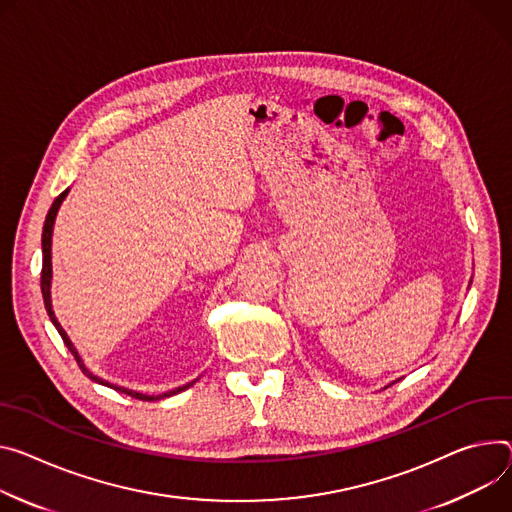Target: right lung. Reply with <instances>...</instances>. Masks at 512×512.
Masks as SVG:
<instances>
[{
  "label": "right lung",
  "mask_w": 512,
  "mask_h": 512,
  "mask_svg": "<svg viewBox=\"0 0 512 512\" xmlns=\"http://www.w3.org/2000/svg\"><path fill=\"white\" fill-rule=\"evenodd\" d=\"M67 192H69V190H65L61 196H57V200L53 202V206H51V210H49V214H46V220H44V228H42V271H40V288H42L44 308H46V312H49V318H51V322H53L55 327H57V331H59V335H61L63 343L67 345V349H69V351H71V355L75 357V361H77L79 369L83 371V374H85L87 378H91V380L98 382V384H104V386H108V388H114V390H118V392H124V394H128V396H132V398H136V400H147V402H149V400H159V398H165V396H171V394H177V392H181V390H185V388H190L192 384H196V380H194V382H190V384L181 386V388H175V390H171V392L161 394V396H157V398H155V396H147V394H141V392H132V390H126V388L110 386L108 382H104V380L96 378V376L91 374V371L83 365V361H81V357H79L77 349L73 347V343L69 341L67 333L63 331V327L59 324V320H57V316H55V312H53V304H51V277H53V267H51V239H53V224H55V218H57L59 206H61V202L65 200Z\"/></svg>",
  "instance_id": "add662e5"
}]
</instances>
